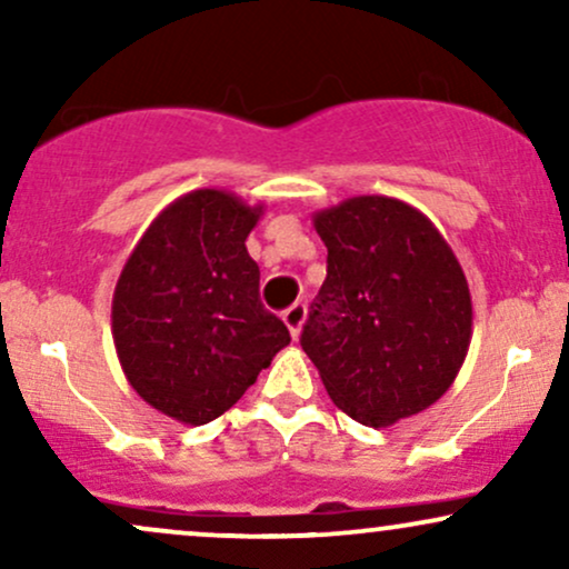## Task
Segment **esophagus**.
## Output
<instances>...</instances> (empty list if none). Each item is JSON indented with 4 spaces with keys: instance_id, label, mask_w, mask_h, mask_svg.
<instances>
[{
    "instance_id": "esophagus-1",
    "label": "esophagus",
    "mask_w": 569,
    "mask_h": 569,
    "mask_svg": "<svg viewBox=\"0 0 569 569\" xmlns=\"http://www.w3.org/2000/svg\"><path fill=\"white\" fill-rule=\"evenodd\" d=\"M305 318H307V307H305L302 302L291 305L289 310L283 312V323L289 326V331H291V337H293V339H299V331H302Z\"/></svg>"
}]
</instances>
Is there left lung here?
<instances>
[{"label": "left lung", "instance_id": "obj_1", "mask_svg": "<svg viewBox=\"0 0 569 569\" xmlns=\"http://www.w3.org/2000/svg\"><path fill=\"white\" fill-rule=\"evenodd\" d=\"M329 248L302 331L326 393L385 428L447 393L468 356L471 291L443 234L409 202L361 194L312 213Z\"/></svg>", "mask_w": 569, "mask_h": 569}]
</instances>
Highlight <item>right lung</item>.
Wrapping results in <instances>:
<instances>
[{
	"label": "right lung",
	"instance_id": "obj_1",
	"mask_svg": "<svg viewBox=\"0 0 569 569\" xmlns=\"http://www.w3.org/2000/svg\"><path fill=\"white\" fill-rule=\"evenodd\" d=\"M262 217L224 189H194L154 217L122 267L112 337L130 388L184 422L217 420L291 342L259 299L246 238Z\"/></svg>",
	"mask_w": 569,
	"mask_h": 569
}]
</instances>
